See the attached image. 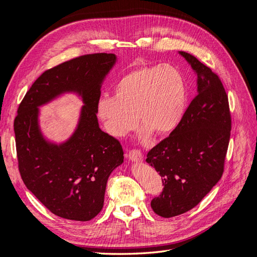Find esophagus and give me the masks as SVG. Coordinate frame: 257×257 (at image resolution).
<instances>
[{
  "mask_svg": "<svg viewBox=\"0 0 257 257\" xmlns=\"http://www.w3.org/2000/svg\"><path fill=\"white\" fill-rule=\"evenodd\" d=\"M127 158L132 162H136V163H141L144 160V155L139 150H131L127 154Z\"/></svg>",
  "mask_w": 257,
  "mask_h": 257,
  "instance_id": "obj_1",
  "label": "esophagus"
}]
</instances>
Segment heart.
<instances>
[{
    "mask_svg": "<svg viewBox=\"0 0 257 257\" xmlns=\"http://www.w3.org/2000/svg\"><path fill=\"white\" fill-rule=\"evenodd\" d=\"M188 88L182 74L170 65H150L124 75L114 87V96H102L97 114L106 131L123 137L139 123L142 135L165 136L183 119Z\"/></svg>",
    "mask_w": 257,
    "mask_h": 257,
    "instance_id": "b5f03b06",
    "label": "heart"
}]
</instances>
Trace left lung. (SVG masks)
Here are the masks:
<instances>
[{"instance_id":"1","label":"left lung","mask_w":257,"mask_h":257,"mask_svg":"<svg viewBox=\"0 0 257 257\" xmlns=\"http://www.w3.org/2000/svg\"><path fill=\"white\" fill-rule=\"evenodd\" d=\"M179 54L197 75V94L178 127L146 159L163 178L164 189L151 201L163 217L189 211L219 182L231 130L228 97L219 76L192 54Z\"/></svg>"}]
</instances>
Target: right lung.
I'll list each match as a JSON object with an SVG mask.
<instances>
[{
	"instance_id": "obj_1",
	"label": "right lung",
	"mask_w": 257,
	"mask_h": 257,
	"mask_svg": "<svg viewBox=\"0 0 257 257\" xmlns=\"http://www.w3.org/2000/svg\"><path fill=\"white\" fill-rule=\"evenodd\" d=\"M113 53L72 59L44 72L27 92L14 122L20 176L28 190L60 217L90 221L104 206L107 180L123 163L120 142L99 128L100 87L115 64ZM83 99L79 124L66 142L42 135L38 107L64 92Z\"/></svg>"
}]
</instances>
